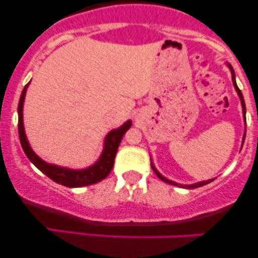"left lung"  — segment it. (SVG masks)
Masks as SVG:
<instances>
[{
	"instance_id": "left-lung-1",
	"label": "left lung",
	"mask_w": 258,
	"mask_h": 258,
	"mask_svg": "<svg viewBox=\"0 0 258 258\" xmlns=\"http://www.w3.org/2000/svg\"><path fill=\"white\" fill-rule=\"evenodd\" d=\"M227 65H228V68H229V70H230V73H232V81H233V85H234V88H235V91H236V93H238V96H239V98H240V102H241V106H242V115H244V121H245V125H246V119H245V115H246V108H245V102H244V97H242V93H241V91L239 90L238 88V85H236V81H235V73H234V69L232 68V65H230L229 63H227ZM246 132V131H245ZM244 132V137H242V144H244V141H245V135H246V133ZM242 147V146H241ZM150 164H152V168L154 170V172L156 173V176L159 177L160 179L161 180H164V182H166V183H168V184H172V185H177V186H180V188H186V189H193V188H199V186H203V185H206V184H209L210 182H212V180H214L215 178H212V179H209V180H203V182H198V183H194V184H178V183H176V182H173V180H171V179H167L166 177H164L162 176L161 173L159 172L158 170H156V167L154 166V164H153V161L150 162Z\"/></svg>"
}]
</instances>
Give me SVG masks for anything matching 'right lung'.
Masks as SVG:
<instances>
[{"mask_svg": "<svg viewBox=\"0 0 258 258\" xmlns=\"http://www.w3.org/2000/svg\"><path fill=\"white\" fill-rule=\"evenodd\" d=\"M29 84L25 86L22 94H20L19 105H18V130H19V139L23 150H24L28 159L30 160L41 172L46 174L47 177L54 180L55 183H59V184L64 186H69V188H79V186L91 185L94 184V183H98L102 179H104L105 177H108L112 166H114L115 155H116L117 148L120 146L121 139H122L127 130L131 127L132 121L127 120L122 126L111 130L105 136L104 144H103L104 147H103L102 154H100L99 159L93 165H91V166L81 168V170H74V168L49 164V162H46L44 160L41 159L32 150L30 144H29L28 137L25 135L24 122H23V108H24V99Z\"/></svg>", "mask_w": 258, "mask_h": 258, "instance_id": "1", "label": "right lung"}]
</instances>
